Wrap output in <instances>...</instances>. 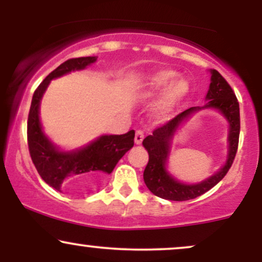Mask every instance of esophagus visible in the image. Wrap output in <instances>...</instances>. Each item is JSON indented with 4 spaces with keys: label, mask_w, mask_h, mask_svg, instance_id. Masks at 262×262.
I'll use <instances>...</instances> for the list:
<instances>
[{
    "label": "esophagus",
    "mask_w": 262,
    "mask_h": 262,
    "mask_svg": "<svg viewBox=\"0 0 262 262\" xmlns=\"http://www.w3.org/2000/svg\"><path fill=\"white\" fill-rule=\"evenodd\" d=\"M143 139H144L143 130H137V132H135V138H134L135 144H141V141H143Z\"/></svg>",
    "instance_id": "esophagus-1"
}]
</instances>
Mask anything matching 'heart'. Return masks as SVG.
Listing matches in <instances>:
<instances>
[{
  "mask_svg": "<svg viewBox=\"0 0 262 262\" xmlns=\"http://www.w3.org/2000/svg\"><path fill=\"white\" fill-rule=\"evenodd\" d=\"M177 76L179 74L175 70L164 69V70L156 71L155 74L149 76L141 87L139 96L144 100H148V98L154 97L158 93H160L167 85L169 86V88L167 86L168 89L165 90L161 98L155 106L156 116L160 118L169 114L170 111L187 95L188 82L185 79H177Z\"/></svg>",
  "mask_w": 262,
  "mask_h": 262,
  "instance_id": "obj_1",
  "label": "heart"
}]
</instances>
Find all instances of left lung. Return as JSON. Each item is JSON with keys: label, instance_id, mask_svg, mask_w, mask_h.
<instances>
[{"label": "left lung", "instance_id": "8db88e82", "mask_svg": "<svg viewBox=\"0 0 262 262\" xmlns=\"http://www.w3.org/2000/svg\"><path fill=\"white\" fill-rule=\"evenodd\" d=\"M210 85L206 96V100H208V102L203 107H191L183 111L166 124L156 128L152 132V135H148L143 140L144 148L149 152L148 165L144 170V182L150 192L164 200L188 201L206 193L227 175L236 155L240 133L239 102L229 83L217 70H210ZM203 107H214L219 110L230 123L228 158L225 166L217 174L200 184L187 185L173 179L167 171L166 164L168 160L170 141L176 130L192 113Z\"/></svg>", "mask_w": 262, "mask_h": 262}]
</instances>
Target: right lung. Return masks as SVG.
<instances>
[{
  "instance_id": "obj_1",
  "label": "right lung",
  "mask_w": 262,
  "mask_h": 262,
  "mask_svg": "<svg viewBox=\"0 0 262 262\" xmlns=\"http://www.w3.org/2000/svg\"><path fill=\"white\" fill-rule=\"evenodd\" d=\"M96 56L66 60L38 86L32 98L27 138L32 161L41 179L56 191L83 193L111 173L123 155L134 145V130L121 135H102L83 148L61 151L48 139L39 119V104L50 81L93 64Z\"/></svg>"
}]
</instances>
